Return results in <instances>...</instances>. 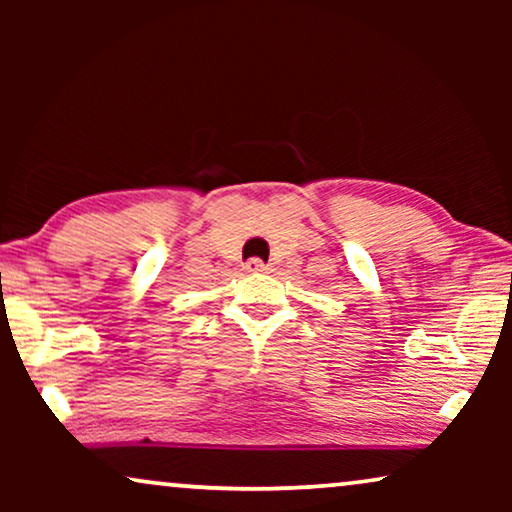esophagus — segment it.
I'll use <instances>...</instances> for the list:
<instances>
[{
    "mask_svg": "<svg viewBox=\"0 0 512 512\" xmlns=\"http://www.w3.org/2000/svg\"><path fill=\"white\" fill-rule=\"evenodd\" d=\"M244 270H247V272H265V270H268V265H265L261 258H249V261L244 263Z\"/></svg>",
    "mask_w": 512,
    "mask_h": 512,
    "instance_id": "obj_1",
    "label": "esophagus"
}]
</instances>
